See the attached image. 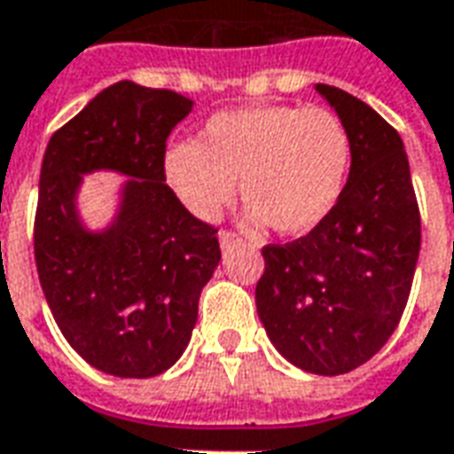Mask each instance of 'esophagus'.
I'll return each instance as SVG.
<instances>
[{"instance_id":"1","label":"esophagus","mask_w":454,"mask_h":454,"mask_svg":"<svg viewBox=\"0 0 454 454\" xmlns=\"http://www.w3.org/2000/svg\"><path fill=\"white\" fill-rule=\"evenodd\" d=\"M218 240H221V246H223V248H231V246H238L243 238L238 236V233H233V231H226V228H223V231L218 233Z\"/></svg>"}]
</instances>
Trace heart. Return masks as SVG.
Returning <instances> with one entry per match:
<instances>
[{"label": "heart", "instance_id": "heart-1", "mask_svg": "<svg viewBox=\"0 0 454 454\" xmlns=\"http://www.w3.org/2000/svg\"><path fill=\"white\" fill-rule=\"evenodd\" d=\"M354 145L326 107L255 106L214 115L194 145L164 154V176L196 218L216 221L240 186L250 218L302 236L325 221L347 189Z\"/></svg>", "mask_w": 454, "mask_h": 454}]
</instances>
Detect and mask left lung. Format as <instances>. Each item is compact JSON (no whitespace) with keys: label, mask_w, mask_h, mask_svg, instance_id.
<instances>
[{"label":"left lung","mask_w":454,"mask_h":454,"mask_svg":"<svg viewBox=\"0 0 454 454\" xmlns=\"http://www.w3.org/2000/svg\"><path fill=\"white\" fill-rule=\"evenodd\" d=\"M317 90L354 145L347 189L307 236L262 246L255 304L285 359L309 373H348L388 341L403 317L420 253V211L403 139L364 100Z\"/></svg>","instance_id":"1"}]
</instances>
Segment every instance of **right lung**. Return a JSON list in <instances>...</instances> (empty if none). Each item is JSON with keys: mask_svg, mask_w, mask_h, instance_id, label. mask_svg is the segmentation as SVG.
Returning a JSON list of instances; mask_svg holds the SVG:
<instances>
[{"mask_svg": "<svg viewBox=\"0 0 454 454\" xmlns=\"http://www.w3.org/2000/svg\"><path fill=\"white\" fill-rule=\"evenodd\" d=\"M189 113L184 95L120 81L53 132L41 164L34 255L51 315L90 366L120 379L160 376L182 356L221 260L218 228L164 184L167 137ZM95 168L133 176L103 234L74 214L80 174Z\"/></svg>", "mask_w": 454, "mask_h": 454, "instance_id": "obj_1", "label": "right lung"}]
</instances>
